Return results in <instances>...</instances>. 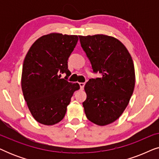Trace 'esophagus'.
<instances>
[{
    "mask_svg": "<svg viewBox=\"0 0 159 159\" xmlns=\"http://www.w3.org/2000/svg\"><path fill=\"white\" fill-rule=\"evenodd\" d=\"M79 84H80V89H81V90H83L84 86V82H80Z\"/></svg>",
    "mask_w": 159,
    "mask_h": 159,
    "instance_id": "1",
    "label": "esophagus"
}]
</instances>
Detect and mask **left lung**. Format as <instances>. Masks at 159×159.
<instances>
[{
  "label": "left lung",
  "mask_w": 159,
  "mask_h": 159,
  "mask_svg": "<svg viewBox=\"0 0 159 159\" xmlns=\"http://www.w3.org/2000/svg\"><path fill=\"white\" fill-rule=\"evenodd\" d=\"M79 38L93 71L101 74V77L90 79L84 85V113L91 122L108 125L120 117L133 93V61L125 45L114 37L100 34Z\"/></svg>",
  "instance_id": "obj_1"
}]
</instances>
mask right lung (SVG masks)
Masks as SVG:
<instances>
[{"label": "right lung", "instance_id": "add662e5", "mask_svg": "<svg viewBox=\"0 0 159 159\" xmlns=\"http://www.w3.org/2000/svg\"><path fill=\"white\" fill-rule=\"evenodd\" d=\"M77 35L51 32L39 38L28 51L23 63L21 90L30 113L38 122L53 125L62 120L78 83L61 78L70 75L67 61Z\"/></svg>", "mask_w": 159, "mask_h": 159}]
</instances>
